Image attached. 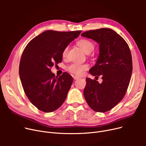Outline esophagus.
Listing matches in <instances>:
<instances>
[{"label": "esophagus", "mask_w": 146, "mask_h": 146, "mask_svg": "<svg viewBox=\"0 0 146 146\" xmlns=\"http://www.w3.org/2000/svg\"><path fill=\"white\" fill-rule=\"evenodd\" d=\"M80 78V77H79V76H73V79L74 80H77V79H79Z\"/></svg>", "instance_id": "1"}]
</instances>
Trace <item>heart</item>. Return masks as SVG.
<instances>
[{
  "mask_svg": "<svg viewBox=\"0 0 146 146\" xmlns=\"http://www.w3.org/2000/svg\"><path fill=\"white\" fill-rule=\"evenodd\" d=\"M79 47L83 50L86 54H89L95 48L94 44L91 41L86 39H82L78 42ZM68 47H67L63 51L62 56L65 57L67 56ZM88 68V65L86 64H79L73 63L67 67V70L72 73L80 75L83 73V71L86 70Z\"/></svg>",
  "mask_w": 146,
  "mask_h": 146,
  "instance_id": "b5f03b06",
  "label": "heart"
}]
</instances>
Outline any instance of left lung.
I'll return each instance as SVG.
<instances>
[{"label":"left lung","mask_w":146,"mask_h":146,"mask_svg":"<svg viewBox=\"0 0 146 146\" xmlns=\"http://www.w3.org/2000/svg\"><path fill=\"white\" fill-rule=\"evenodd\" d=\"M81 35L99 44V56L89 73L96 77L102 76L101 83L86 79L84 96L94 111H108L122 100L127 92L133 71L131 51L123 38L110 28L90 30Z\"/></svg>","instance_id":"1"}]
</instances>
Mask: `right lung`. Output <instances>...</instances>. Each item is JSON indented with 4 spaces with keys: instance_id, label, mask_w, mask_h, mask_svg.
<instances>
[{
    "instance_id": "add662e5",
    "label": "right lung",
    "mask_w": 146,
    "mask_h": 146,
    "mask_svg": "<svg viewBox=\"0 0 146 146\" xmlns=\"http://www.w3.org/2000/svg\"><path fill=\"white\" fill-rule=\"evenodd\" d=\"M81 32L46 31L30 41L23 51L20 79L29 100L39 110L54 111L66 99L73 78L66 72L56 77L50 68L62 61L63 50Z\"/></svg>"
}]
</instances>
